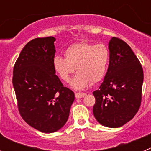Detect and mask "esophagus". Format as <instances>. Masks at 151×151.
<instances>
[{"label": "esophagus", "instance_id": "1", "mask_svg": "<svg viewBox=\"0 0 151 151\" xmlns=\"http://www.w3.org/2000/svg\"><path fill=\"white\" fill-rule=\"evenodd\" d=\"M85 95H86V94H85V93H76V94H75V96H76V97L77 99H78V98H82V97H84Z\"/></svg>", "mask_w": 151, "mask_h": 151}]
</instances>
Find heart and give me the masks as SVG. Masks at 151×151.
I'll return each mask as SVG.
<instances>
[{
	"instance_id": "1",
	"label": "heart",
	"mask_w": 151,
	"mask_h": 151,
	"mask_svg": "<svg viewBox=\"0 0 151 151\" xmlns=\"http://www.w3.org/2000/svg\"><path fill=\"white\" fill-rule=\"evenodd\" d=\"M64 57H55L53 67L65 82L71 81L76 68L78 74L71 82L76 90L87 88L91 82H100L107 69L110 53L104 44L94 45L88 42L70 45L64 51Z\"/></svg>"
}]
</instances>
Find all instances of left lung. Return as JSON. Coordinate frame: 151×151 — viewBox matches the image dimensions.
Wrapping results in <instances>:
<instances>
[{
  "label": "left lung",
  "mask_w": 151,
  "mask_h": 151,
  "mask_svg": "<svg viewBox=\"0 0 151 151\" xmlns=\"http://www.w3.org/2000/svg\"><path fill=\"white\" fill-rule=\"evenodd\" d=\"M107 72L98 90L93 92V113L104 126L119 128L135 116L141 105L144 81L139 60L125 41L113 37L109 41Z\"/></svg>",
  "instance_id": "8db88e82"
}]
</instances>
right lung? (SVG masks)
<instances>
[{
  "label": "right lung",
  "mask_w": 151,
  "mask_h": 151,
  "mask_svg": "<svg viewBox=\"0 0 151 151\" xmlns=\"http://www.w3.org/2000/svg\"><path fill=\"white\" fill-rule=\"evenodd\" d=\"M54 37L38 38L26 45L13 67V85L19 111L26 123L44 133L64 126L75 100L53 67Z\"/></svg>",
  "instance_id": "add662e5"
}]
</instances>
